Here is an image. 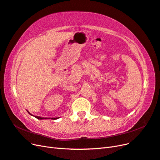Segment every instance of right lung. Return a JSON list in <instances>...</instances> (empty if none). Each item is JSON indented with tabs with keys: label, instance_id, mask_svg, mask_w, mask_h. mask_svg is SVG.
I'll return each instance as SVG.
<instances>
[{
	"label": "right lung",
	"instance_id": "1",
	"mask_svg": "<svg viewBox=\"0 0 160 160\" xmlns=\"http://www.w3.org/2000/svg\"><path fill=\"white\" fill-rule=\"evenodd\" d=\"M27 112L28 113H29L31 115H32V116H34V115H32V114H31L29 112H28V111H27ZM34 117H35V118H36L37 119H48V118H41V117H38V116H34ZM58 118H51V119H57Z\"/></svg>",
	"mask_w": 160,
	"mask_h": 160
}]
</instances>
